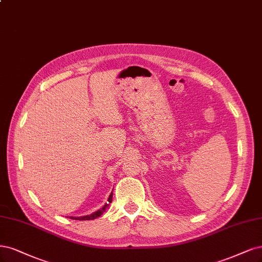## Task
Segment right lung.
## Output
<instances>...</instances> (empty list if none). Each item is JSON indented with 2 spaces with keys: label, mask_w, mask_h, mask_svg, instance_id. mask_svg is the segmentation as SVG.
<instances>
[{
  "label": "right lung",
  "mask_w": 262,
  "mask_h": 262,
  "mask_svg": "<svg viewBox=\"0 0 262 262\" xmlns=\"http://www.w3.org/2000/svg\"><path fill=\"white\" fill-rule=\"evenodd\" d=\"M113 201V192L112 194L110 195V198H108V204H105V206L103 207V208H101L100 210H97L96 212L92 213V214H89V215H84V217H71V219H75V220H93L97 217H100V215L103 214V212L106 210V208L108 207V205H110V203H112Z\"/></svg>",
  "instance_id": "1"
}]
</instances>
